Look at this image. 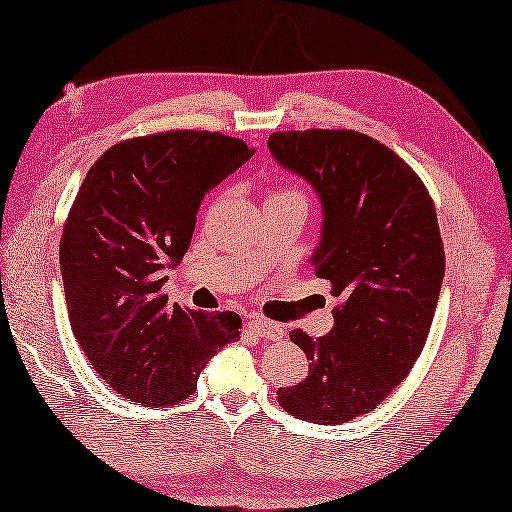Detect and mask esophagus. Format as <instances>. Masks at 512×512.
<instances>
[{
	"label": "esophagus",
	"instance_id": "esophagus-1",
	"mask_svg": "<svg viewBox=\"0 0 512 512\" xmlns=\"http://www.w3.org/2000/svg\"><path fill=\"white\" fill-rule=\"evenodd\" d=\"M247 332H251L254 336H261V338H272V341H277V338L283 336V329L279 325H274L270 320H263V318H251L247 320Z\"/></svg>",
	"mask_w": 512,
	"mask_h": 512
}]
</instances>
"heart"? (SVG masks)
Instances as JSON below:
<instances>
[{
	"label": "heart",
	"instance_id": "obj_1",
	"mask_svg": "<svg viewBox=\"0 0 512 512\" xmlns=\"http://www.w3.org/2000/svg\"><path fill=\"white\" fill-rule=\"evenodd\" d=\"M267 201H302L306 203L304 194L297 190H290V187H281V190H274Z\"/></svg>",
	"mask_w": 512,
	"mask_h": 512
}]
</instances>
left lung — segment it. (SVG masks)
I'll return each instance as SVG.
<instances>
[{
  "label": "left lung",
  "instance_id": "left-lung-1",
  "mask_svg": "<svg viewBox=\"0 0 512 512\" xmlns=\"http://www.w3.org/2000/svg\"><path fill=\"white\" fill-rule=\"evenodd\" d=\"M267 148L316 190L322 231L311 265L343 300L329 334L290 332L309 375L277 398L297 419L334 426L373 412L426 345L444 281L437 212L410 164L361 132H274Z\"/></svg>",
  "mask_w": 512,
  "mask_h": 512
}]
</instances>
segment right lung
Wrapping results in <instances>:
<instances>
[{"instance_id": "1", "label": "right lung", "mask_w": 512, "mask_h": 512, "mask_svg": "<svg viewBox=\"0 0 512 512\" xmlns=\"http://www.w3.org/2000/svg\"><path fill=\"white\" fill-rule=\"evenodd\" d=\"M254 148L206 130L114 144L86 174L61 235L70 327L123 398L176 405L210 357L240 338V316L169 306L164 272L190 249L203 196Z\"/></svg>"}]
</instances>
